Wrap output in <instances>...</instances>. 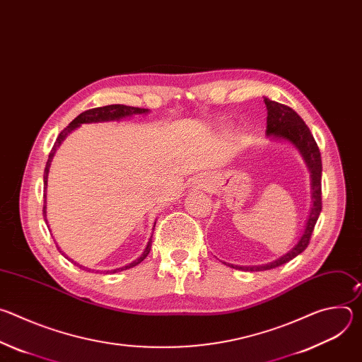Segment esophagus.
Instances as JSON below:
<instances>
[{"instance_id": "esophagus-1", "label": "esophagus", "mask_w": 362, "mask_h": 362, "mask_svg": "<svg viewBox=\"0 0 362 362\" xmlns=\"http://www.w3.org/2000/svg\"><path fill=\"white\" fill-rule=\"evenodd\" d=\"M200 187H208L209 186V183H208V180H204V179H200L199 180V183H197Z\"/></svg>"}]
</instances>
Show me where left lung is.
Here are the masks:
<instances>
[{"label": "left lung", "instance_id": "left-lung-1", "mask_svg": "<svg viewBox=\"0 0 362 362\" xmlns=\"http://www.w3.org/2000/svg\"><path fill=\"white\" fill-rule=\"evenodd\" d=\"M267 110H268V117H267V134L272 139H279L289 141L293 144L298 151L302 154V158L311 172V189H313V208L311 214L308 216L305 230L298 240V243L285 255H282L278 259L274 262L265 264V265H257V267H238V265H230L226 264L230 268L240 269V271H268L278 268L291 259H293L295 256L302 253L308 245L309 240H311L315 223L320 218L321 209H322V192H321V175H322V160H321V151L320 147L309 130V127L305 124V122L298 116L295 110L291 107L281 105V103H276L269 98H264Z\"/></svg>", "mask_w": 362, "mask_h": 362}]
</instances>
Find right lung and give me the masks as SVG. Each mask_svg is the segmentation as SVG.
<instances>
[{
    "instance_id": "1",
    "label": "right lung",
    "mask_w": 362,
    "mask_h": 362,
    "mask_svg": "<svg viewBox=\"0 0 362 362\" xmlns=\"http://www.w3.org/2000/svg\"><path fill=\"white\" fill-rule=\"evenodd\" d=\"M148 110L147 109H139V107H132V106H124V105H110V106H105V107H95V109H90V110H86L83 112L81 115H78L57 137L53 148H51L49 154H48V160H47V165H45V169H44V185H45V189H47V179H48V169H49V165H51V160H53L54 158V153L57 150V147L62 144V141L67 137V134L70 132H73L74 129H77L80 124L83 123H100V122H112V120H120V119H124V117H129V116H133V115H144L147 113ZM45 197V194H44ZM42 215H44V219H45V223H47V214H45V200H44V208H42ZM156 225V223H154ZM150 247H151V236L148 239V243L144 249V252L140 255V257H137L136 261H133L132 264L126 265V267H122V268H117V269H113V271H107L110 274H115V272H120V271H126V269H130L136 265H139L144 257L148 255L150 252ZM57 249H60L57 246ZM62 252V250H60ZM64 255V253H63ZM69 259V257H67ZM71 261V259H70ZM73 262V261H71ZM80 267V265H78ZM83 268V267H80Z\"/></svg>"
}]
</instances>
